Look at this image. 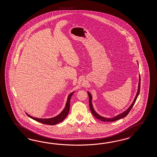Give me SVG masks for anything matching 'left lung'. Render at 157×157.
<instances>
[{"label":"left lung","mask_w":157,"mask_h":157,"mask_svg":"<svg viewBox=\"0 0 157 157\" xmlns=\"http://www.w3.org/2000/svg\"><path fill=\"white\" fill-rule=\"evenodd\" d=\"M140 76L139 75V87H138V90H137V92L135 98L133 101L132 102V103L131 104V105H130V107H129L127 110H125L124 112L122 113L118 114L117 116L116 117H113V118H105V117H101L100 116V115H99L97 113V112L95 111V110L94 109L93 107V105H92V103H91V100H92V97H91V95L90 93L87 92L88 95H89V107H90V109L91 112V113L93 114L94 116L97 118V119L101 121H103V122H113V121H115L118 120H120L121 118H123L124 117H126L127 116V114H128V113L130 112L131 109H132V108L133 107L134 104L135 103L137 97L139 95V94L140 93Z\"/></svg>","instance_id":"left-lung-1"}]
</instances>
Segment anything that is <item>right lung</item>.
<instances>
[{
	"instance_id": "right-lung-1",
	"label": "right lung",
	"mask_w": 157,
	"mask_h": 157,
	"mask_svg": "<svg viewBox=\"0 0 157 157\" xmlns=\"http://www.w3.org/2000/svg\"><path fill=\"white\" fill-rule=\"evenodd\" d=\"M74 92L71 93L67 99V103L66 104V107L64 108L63 110L60 113L59 115L57 116L56 117L52 118H47V119H43V118H35V117H32L28 114L27 115L30 117L31 118L33 119L34 120L36 121L39 122H40L41 124H49V125H54L56 124L59 123L60 122L63 121L67 117L68 114L69 113L70 110V99L72 95H73Z\"/></svg>"
}]
</instances>
